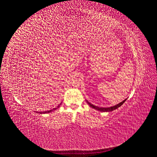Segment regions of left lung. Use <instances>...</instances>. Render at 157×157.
<instances>
[{
    "instance_id": "8db88e82",
    "label": "left lung",
    "mask_w": 157,
    "mask_h": 157,
    "mask_svg": "<svg viewBox=\"0 0 157 157\" xmlns=\"http://www.w3.org/2000/svg\"><path fill=\"white\" fill-rule=\"evenodd\" d=\"M125 100H124L123 101L120 102V103L117 104V105H114V106H113V107H107V108L99 107H97V106H95V105H92V104L90 103L89 101H87V103H88V104H89V105H90L91 107L94 108V109H96V110H98V111H101V112H110V111H114V110H115V109H118L119 107H120L121 105H122V104H123V103H124L125 101Z\"/></svg>"
}]
</instances>
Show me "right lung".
I'll return each mask as SVG.
<instances>
[{"instance_id":"right-lung-1","label":"right lung","mask_w":157,"mask_h":157,"mask_svg":"<svg viewBox=\"0 0 157 157\" xmlns=\"http://www.w3.org/2000/svg\"><path fill=\"white\" fill-rule=\"evenodd\" d=\"M61 105V104H60ZM60 105H58V107H57L56 108H54V109H51V110H50V111H44V112H37V113H40V114H42V113H50V112H52V111H55V110L56 109H57L58 107H59V106H60Z\"/></svg>"}]
</instances>
